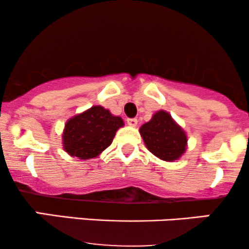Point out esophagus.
Here are the masks:
<instances>
[{
  "label": "esophagus",
  "instance_id": "1",
  "mask_svg": "<svg viewBox=\"0 0 249 249\" xmlns=\"http://www.w3.org/2000/svg\"><path fill=\"white\" fill-rule=\"evenodd\" d=\"M127 124L130 125V126H137L138 121H137L136 118H130V119H127Z\"/></svg>",
  "mask_w": 249,
  "mask_h": 249
}]
</instances>
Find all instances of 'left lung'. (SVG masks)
I'll return each instance as SVG.
<instances>
[{"mask_svg":"<svg viewBox=\"0 0 249 249\" xmlns=\"http://www.w3.org/2000/svg\"><path fill=\"white\" fill-rule=\"evenodd\" d=\"M139 132L148 151L161 160H178L186 152V132L166 111H157Z\"/></svg>","mask_w":249,"mask_h":249,"instance_id":"left-lung-1","label":"left lung"}]
</instances>
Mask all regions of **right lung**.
Wrapping results in <instances>:
<instances>
[{"label":"right lung","mask_w":249,"mask_h":249,"mask_svg":"<svg viewBox=\"0 0 249 249\" xmlns=\"http://www.w3.org/2000/svg\"><path fill=\"white\" fill-rule=\"evenodd\" d=\"M124 126L121 117L113 116L101 105L88 108L65 123L62 134L63 148L71 157L92 159L107 148L117 130Z\"/></svg>","instance_id":"obj_1"}]
</instances>
